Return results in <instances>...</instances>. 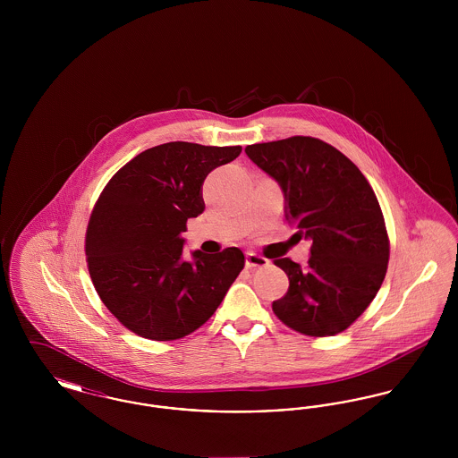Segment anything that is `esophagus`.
<instances>
[{"label":"esophagus","mask_w":458,"mask_h":458,"mask_svg":"<svg viewBox=\"0 0 458 458\" xmlns=\"http://www.w3.org/2000/svg\"><path fill=\"white\" fill-rule=\"evenodd\" d=\"M269 261L266 259V258H262V256H258V254H254V252H247V256H245V266L249 267V269H252V267H264V266H267Z\"/></svg>","instance_id":"esophagus-1"}]
</instances>
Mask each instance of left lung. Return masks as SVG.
I'll list each match as a JSON object with an SVG mask.
<instances>
[{"instance_id": "obj_1", "label": "left lung", "mask_w": 458, "mask_h": 458, "mask_svg": "<svg viewBox=\"0 0 458 458\" xmlns=\"http://www.w3.org/2000/svg\"><path fill=\"white\" fill-rule=\"evenodd\" d=\"M247 156L284 194V219L309 239L305 266L284 258L290 286L273 302L276 318L307 336H333L369 307L386 276L390 239L368 178L321 139L293 135L252 144Z\"/></svg>"}]
</instances>
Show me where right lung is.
Wrapping results in <instances>:
<instances>
[{
	"label": "right lung",
	"mask_w": 458,
	"mask_h": 458,
	"mask_svg": "<svg viewBox=\"0 0 458 458\" xmlns=\"http://www.w3.org/2000/svg\"><path fill=\"white\" fill-rule=\"evenodd\" d=\"M240 153V146L166 142L137 154L98 197L86 232L89 275L131 333L156 342L191 335L243 269L237 247L182 259L187 219L204 211L206 176Z\"/></svg>",
	"instance_id": "right-lung-1"
}]
</instances>
